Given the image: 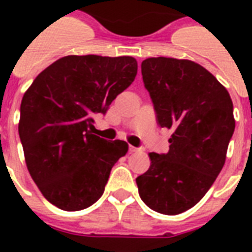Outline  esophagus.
I'll list each match as a JSON object with an SVG mask.
<instances>
[{
  "instance_id": "34e87169",
  "label": "esophagus",
  "mask_w": 252,
  "mask_h": 252,
  "mask_svg": "<svg viewBox=\"0 0 252 252\" xmlns=\"http://www.w3.org/2000/svg\"><path fill=\"white\" fill-rule=\"evenodd\" d=\"M138 150H141V149H140V148H136V146L129 145V152H130V153H134V152H138Z\"/></svg>"
}]
</instances>
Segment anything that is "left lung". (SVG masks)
<instances>
[{
    "label": "left lung",
    "instance_id": "1",
    "mask_svg": "<svg viewBox=\"0 0 252 252\" xmlns=\"http://www.w3.org/2000/svg\"><path fill=\"white\" fill-rule=\"evenodd\" d=\"M144 85L161 128L172 132L166 154L149 153V170L136 178L144 203L162 215H179L215 183L234 133L233 102L212 73L191 60L142 61Z\"/></svg>",
    "mask_w": 252,
    "mask_h": 252
}]
</instances>
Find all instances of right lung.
I'll return each instance as SVG.
<instances>
[{
	"label": "right lung",
	"instance_id": "right-lung-1",
	"mask_svg": "<svg viewBox=\"0 0 252 252\" xmlns=\"http://www.w3.org/2000/svg\"><path fill=\"white\" fill-rule=\"evenodd\" d=\"M136 74L134 57L70 55L45 68L27 89L18 130L27 170L51 204L81 211L103 195L128 144L93 134V116L106 114Z\"/></svg>",
	"mask_w": 252,
	"mask_h": 252
}]
</instances>
